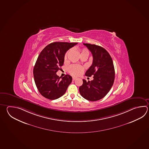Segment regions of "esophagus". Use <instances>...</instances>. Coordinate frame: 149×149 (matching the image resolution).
Instances as JSON below:
<instances>
[{
  "mask_svg": "<svg viewBox=\"0 0 149 149\" xmlns=\"http://www.w3.org/2000/svg\"><path fill=\"white\" fill-rule=\"evenodd\" d=\"M76 79H77V78H76V77H73V79H72L73 81H75V80H76Z\"/></svg>",
  "mask_w": 149,
  "mask_h": 149,
  "instance_id": "1",
  "label": "esophagus"
}]
</instances>
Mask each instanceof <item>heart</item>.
<instances>
[{"label": "heart", "mask_w": 149, "mask_h": 149, "mask_svg": "<svg viewBox=\"0 0 149 149\" xmlns=\"http://www.w3.org/2000/svg\"><path fill=\"white\" fill-rule=\"evenodd\" d=\"M86 51H88V50L86 49H84L82 50L81 52H86ZM67 54H68L67 52L65 54V56H64V58L65 59H66V58H67ZM68 72H70V74H71L72 75H74V76H79L84 72V68L82 66H80V65H79L74 64V65H70V67H68Z\"/></svg>", "instance_id": "1"}]
</instances>
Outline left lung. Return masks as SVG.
Segmentation results:
<instances>
[{
    "label": "left lung",
    "instance_id": "1",
    "mask_svg": "<svg viewBox=\"0 0 149 149\" xmlns=\"http://www.w3.org/2000/svg\"><path fill=\"white\" fill-rule=\"evenodd\" d=\"M91 52L93 63L85 73L86 76L93 75V79L86 82L83 79L79 93L88 100L95 101L104 97L111 88L115 79V68L108 52L100 46L83 43Z\"/></svg>",
    "mask_w": 149,
    "mask_h": 149
}]
</instances>
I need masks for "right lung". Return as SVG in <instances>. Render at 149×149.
I'll return each instance as SVG.
<instances>
[{
  "label": "right lung",
  "mask_w": 149,
  "mask_h": 149,
  "mask_svg": "<svg viewBox=\"0 0 149 149\" xmlns=\"http://www.w3.org/2000/svg\"><path fill=\"white\" fill-rule=\"evenodd\" d=\"M77 43L55 42L40 52L33 69L34 79L40 93L50 100L63 95L72 81V76H58L56 73L64 64L65 53Z\"/></svg>",
  "instance_id": "add662e5"
}]
</instances>
